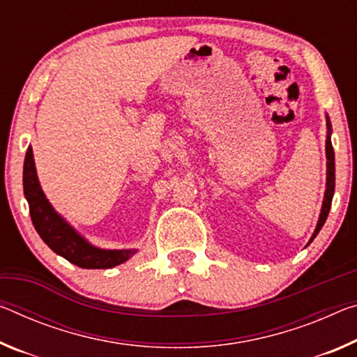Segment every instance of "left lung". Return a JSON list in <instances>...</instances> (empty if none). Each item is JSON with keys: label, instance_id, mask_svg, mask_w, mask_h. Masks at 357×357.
<instances>
[{"label": "left lung", "instance_id": "obj_1", "mask_svg": "<svg viewBox=\"0 0 357 357\" xmlns=\"http://www.w3.org/2000/svg\"><path fill=\"white\" fill-rule=\"evenodd\" d=\"M326 119H327V138H326L327 181H326V194H324V200H322V208H321V214H319L318 224H316V229H314V231H313V235H311L308 245L316 238V235L319 234V230L322 229V225H324L327 216H329L331 205H332V197H333V190H335V155H333V148H332V141H331L332 126H331L329 116H326Z\"/></svg>", "mask_w": 357, "mask_h": 357}]
</instances>
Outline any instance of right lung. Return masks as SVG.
<instances>
[{
    "label": "right lung",
    "instance_id": "right-lung-1",
    "mask_svg": "<svg viewBox=\"0 0 357 357\" xmlns=\"http://www.w3.org/2000/svg\"><path fill=\"white\" fill-rule=\"evenodd\" d=\"M24 194L30 206L31 222L39 236L68 262L81 268H112L137 252V250H101L90 245L55 211L38 181L31 146H28L24 162Z\"/></svg>",
    "mask_w": 357,
    "mask_h": 357
}]
</instances>
